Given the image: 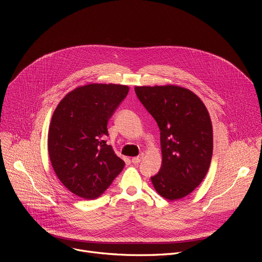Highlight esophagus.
Here are the masks:
<instances>
[{
  "mask_svg": "<svg viewBox=\"0 0 262 262\" xmlns=\"http://www.w3.org/2000/svg\"><path fill=\"white\" fill-rule=\"evenodd\" d=\"M141 156H138V157H133L132 158V162L134 163V164H138L140 161H141Z\"/></svg>",
  "mask_w": 262,
  "mask_h": 262,
  "instance_id": "esophagus-1",
  "label": "esophagus"
}]
</instances>
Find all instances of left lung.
I'll return each mask as SVG.
<instances>
[{
  "label": "left lung",
  "instance_id": "1",
  "mask_svg": "<svg viewBox=\"0 0 262 262\" xmlns=\"http://www.w3.org/2000/svg\"><path fill=\"white\" fill-rule=\"evenodd\" d=\"M135 92L160 129L162 163L150 177L153 186L164 199H183L210 167L213 134L208 110L195 93L181 86H136Z\"/></svg>",
  "mask_w": 262,
  "mask_h": 262
}]
</instances>
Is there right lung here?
<instances>
[{"instance_id":"add662e5","label":"right lung","mask_w":262,"mask_h":262,"mask_svg":"<svg viewBox=\"0 0 262 262\" xmlns=\"http://www.w3.org/2000/svg\"><path fill=\"white\" fill-rule=\"evenodd\" d=\"M128 90L116 84L80 86L54 110L48 135L52 167L62 185L79 198H99L125 166L105 139L108 120Z\"/></svg>"}]
</instances>
